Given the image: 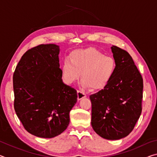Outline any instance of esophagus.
Returning a JSON list of instances; mask_svg holds the SVG:
<instances>
[{"label": "esophagus", "instance_id": "1", "mask_svg": "<svg viewBox=\"0 0 157 157\" xmlns=\"http://www.w3.org/2000/svg\"><path fill=\"white\" fill-rule=\"evenodd\" d=\"M86 97V95L81 91H78V100H80L82 98Z\"/></svg>", "mask_w": 157, "mask_h": 157}]
</instances>
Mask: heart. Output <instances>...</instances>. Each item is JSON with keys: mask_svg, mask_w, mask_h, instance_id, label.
<instances>
[{"mask_svg": "<svg viewBox=\"0 0 157 157\" xmlns=\"http://www.w3.org/2000/svg\"><path fill=\"white\" fill-rule=\"evenodd\" d=\"M116 62L112 57L104 55L93 48L73 50L70 59L63 61L62 73L63 80L71 84L80 76L82 85L92 90H101L115 74Z\"/></svg>", "mask_w": 157, "mask_h": 157, "instance_id": "heart-1", "label": "heart"}]
</instances>
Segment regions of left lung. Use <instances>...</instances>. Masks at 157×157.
<instances>
[{
  "label": "left lung",
  "instance_id": "left-lung-1",
  "mask_svg": "<svg viewBox=\"0 0 157 157\" xmlns=\"http://www.w3.org/2000/svg\"><path fill=\"white\" fill-rule=\"evenodd\" d=\"M116 62L115 74L104 89L90 95L91 125L108 140H118L129 134L142 111V76L125 50L111 47Z\"/></svg>",
  "mask_w": 157,
  "mask_h": 157
}]
</instances>
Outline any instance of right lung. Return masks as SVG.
Returning a JSON list of instances; mask_svg holds the SVG:
<instances>
[{
	"label": "right lung",
	"mask_w": 157,
	"mask_h": 157,
	"mask_svg": "<svg viewBox=\"0 0 157 157\" xmlns=\"http://www.w3.org/2000/svg\"><path fill=\"white\" fill-rule=\"evenodd\" d=\"M59 46L41 44L21 57L13 75L14 110L30 134L50 139L67 128L77 91L63 83Z\"/></svg>",
	"instance_id": "add662e5"
}]
</instances>
